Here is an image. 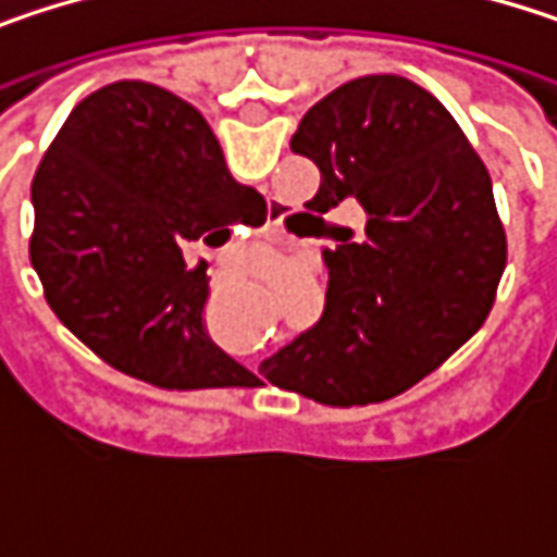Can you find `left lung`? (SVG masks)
I'll return each instance as SVG.
<instances>
[{
    "mask_svg": "<svg viewBox=\"0 0 557 557\" xmlns=\"http://www.w3.org/2000/svg\"><path fill=\"white\" fill-rule=\"evenodd\" d=\"M289 148L329 212L355 199L364 228L322 251L325 309L261 374L329 406L381 403L451 358L487 319L503 268L491 173L451 112L406 76H358L319 99Z\"/></svg>",
    "mask_w": 557,
    "mask_h": 557,
    "instance_id": "obj_1",
    "label": "left lung"
}]
</instances>
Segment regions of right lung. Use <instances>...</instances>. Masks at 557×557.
<instances>
[{"label":"right lung","instance_id":"obj_1","mask_svg":"<svg viewBox=\"0 0 557 557\" xmlns=\"http://www.w3.org/2000/svg\"><path fill=\"white\" fill-rule=\"evenodd\" d=\"M32 264L57 319L106 364L154 387H255L206 332V261L186 255L261 225L209 122L154 83L86 96L32 180Z\"/></svg>","mask_w":557,"mask_h":557}]
</instances>
